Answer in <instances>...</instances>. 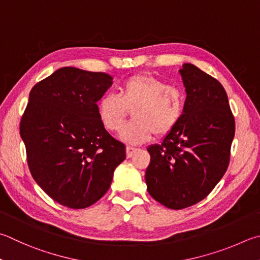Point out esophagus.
<instances>
[{
    "label": "esophagus",
    "mask_w": 260,
    "mask_h": 260,
    "mask_svg": "<svg viewBox=\"0 0 260 260\" xmlns=\"http://www.w3.org/2000/svg\"><path fill=\"white\" fill-rule=\"evenodd\" d=\"M135 151H136L135 148H131V146H127V148H126V157L131 158L132 155L135 153Z\"/></svg>",
    "instance_id": "obj_1"
}]
</instances>
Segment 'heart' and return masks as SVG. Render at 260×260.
Listing matches in <instances>:
<instances>
[{
	"label": "heart",
	"mask_w": 260,
	"mask_h": 260,
	"mask_svg": "<svg viewBox=\"0 0 260 260\" xmlns=\"http://www.w3.org/2000/svg\"><path fill=\"white\" fill-rule=\"evenodd\" d=\"M98 116L106 128L120 132L131 111L134 121L122 129L120 140L128 144H142L154 133L165 136L181 120L184 96L177 87L148 74H136L125 79L119 96L107 94L98 102Z\"/></svg>",
	"instance_id": "1"
}]
</instances>
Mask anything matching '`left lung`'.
I'll return each mask as SVG.
<instances>
[{
    "label": "left lung",
    "instance_id": "1",
    "mask_svg": "<svg viewBox=\"0 0 260 260\" xmlns=\"http://www.w3.org/2000/svg\"><path fill=\"white\" fill-rule=\"evenodd\" d=\"M179 75L186 92L183 116L161 143L149 146L145 172L150 196L169 209L209 194L229 167L235 133L223 85L192 63H184Z\"/></svg>",
    "mask_w": 260,
    "mask_h": 260
}]
</instances>
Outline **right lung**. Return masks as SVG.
<instances>
[{
  "instance_id": "obj_1",
  "label": "right lung",
  "mask_w": 260,
  "mask_h": 260,
  "mask_svg": "<svg viewBox=\"0 0 260 260\" xmlns=\"http://www.w3.org/2000/svg\"><path fill=\"white\" fill-rule=\"evenodd\" d=\"M105 73L63 67L31 88L20 122L31 176L58 204L83 209L109 190L125 145L99 119L96 102L111 86Z\"/></svg>"
}]
</instances>
